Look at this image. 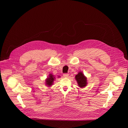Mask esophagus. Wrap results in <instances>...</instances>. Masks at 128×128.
Segmentation results:
<instances>
[{"label": "esophagus", "instance_id": "34e87169", "mask_svg": "<svg viewBox=\"0 0 128 128\" xmlns=\"http://www.w3.org/2000/svg\"><path fill=\"white\" fill-rule=\"evenodd\" d=\"M68 76H69L68 74H63V76L65 78H68Z\"/></svg>", "mask_w": 128, "mask_h": 128}]
</instances>
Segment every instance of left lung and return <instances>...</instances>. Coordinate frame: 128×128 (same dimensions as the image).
<instances>
[{"instance_id": "8db88e82", "label": "left lung", "mask_w": 128, "mask_h": 128, "mask_svg": "<svg viewBox=\"0 0 128 128\" xmlns=\"http://www.w3.org/2000/svg\"><path fill=\"white\" fill-rule=\"evenodd\" d=\"M75 80L77 82L78 86L81 88H84L88 84L87 82V78L84 76L82 72H79L78 74H77L75 77Z\"/></svg>"}]
</instances>
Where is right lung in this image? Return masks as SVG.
<instances>
[{
  "instance_id": "right-lung-1",
  "label": "right lung",
  "mask_w": 128,
  "mask_h": 128,
  "mask_svg": "<svg viewBox=\"0 0 128 128\" xmlns=\"http://www.w3.org/2000/svg\"><path fill=\"white\" fill-rule=\"evenodd\" d=\"M55 79H56V77H54V76L52 75V74H49L48 77H47L45 80L46 86L48 87L51 86L53 85L54 81Z\"/></svg>"
}]
</instances>
